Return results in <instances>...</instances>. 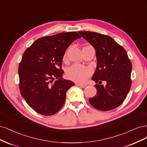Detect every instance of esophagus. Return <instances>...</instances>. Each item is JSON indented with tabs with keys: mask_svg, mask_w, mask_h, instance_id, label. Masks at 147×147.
Listing matches in <instances>:
<instances>
[{
	"mask_svg": "<svg viewBox=\"0 0 147 147\" xmlns=\"http://www.w3.org/2000/svg\"><path fill=\"white\" fill-rule=\"evenodd\" d=\"M77 86H79L80 87H82V88H84V87H86V84H80V83H78V82H76L75 84Z\"/></svg>",
	"mask_w": 147,
	"mask_h": 147,
	"instance_id": "obj_1",
	"label": "esophagus"
}]
</instances>
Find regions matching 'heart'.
Returning a JSON list of instances; mask_svg holds the SVG:
<instances>
[{"label": "heart", "instance_id": "obj_1", "mask_svg": "<svg viewBox=\"0 0 147 147\" xmlns=\"http://www.w3.org/2000/svg\"><path fill=\"white\" fill-rule=\"evenodd\" d=\"M92 73V69L90 67L75 64L71 66L67 71V77L74 81L84 82Z\"/></svg>", "mask_w": 147, "mask_h": 147}]
</instances>
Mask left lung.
<instances>
[{
    "label": "left lung",
    "instance_id": "obj_1",
    "mask_svg": "<svg viewBox=\"0 0 147 147\" xmlns=\"http://www.w3.org/2000/svg\"><path fill=\"white\" fill-rule=\"evenodd\" d=\"M78 33L96 51V69L92 80L99 84L94 86L96 95L88 101L98 110H112L124 101L131 86L132 63L126 51L109 36L87 31ZM102 82L105 85L101 84Z\"/></svg>",
    "mask_w": 147,
    "mask_h": 147
}]
</instances>
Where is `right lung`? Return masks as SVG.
<instances>
[{
    "instance_id": "1",
    "label": "right lung",
    "mask_w": 147,
    "mask_h": 147,
    "mask_svg": "<svg viewBox=\"0 0 147 147\" xmlns=\"http://www.w3.org/2000/svg\"><path fill=\"white\" fill-rule=\"evenodd\" d=\"M80 38L76 32L42 37L23 54L18 68L20 92L38 113L54 115L64 105L66 93L74 83L62 78L61 63L66 50Z\"/></svg>"
}]
</instances>
